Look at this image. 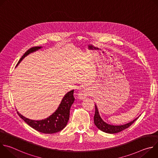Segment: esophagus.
Returning <instances> with one entry per match:
<instances>
[{
	"instance_id": "esophagus-1",
	"label": "esophagus",
	"mask_w": 158,
	"mask_h": 158,
	"mask_svg": "<svg viewBox=\"0 0 158 158\" xmlns=\"http://www.w3.org/2000/svg\"><path fill=\"white\" fill-rule=\"evenodd\" d=\"M90 94H91V92H90L89 89H85L84 90H82V91H81V92L79 93V99L80 100H83L87 96H89Z\"/></svg>"
}]
</instances>
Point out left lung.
I'll return each mask as SVG.
<instances>
[{"label": "left lung", "mask_w": 158, "mask_h": 158, "mask_svg": "<svg viewBox=\"0 0 158 158\" xmlns=\"http://www.w3.org/2000/svg\"><path fill=\"white\" fill-rule=\"evenodd\" d=\"M95 114H94V124L97 126V127L100 129L101 131L106 132V133H109V134H115V133H118L119 132L126 129H127V127H129L130 126L132 125V124L134 123V121H136L138 118H137L135 119H134L133 121H131L129 123H127L126 124L124 125H121V126H114V125H111V124H109L106 123H105L102 118H101L99 114V111L98 109V107L96 106V105L95 104Z\"/></svg>", "instance_id": "8db88e82"}]
</instances>
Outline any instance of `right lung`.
Listing matches in <instances>:
<instances>
[{"mask_svg": "<svg viewBox=\"0 0 158 158\" xmlns=\"http://www.w3.org/2000/svg\"><path fill=\"white\" fill-rule=\"evenodd\" d=\"M42 47H35L27 50L22 56L17 65L22 61L26 56L29 54L37 51ZM16 65V66H17ZM74 90L67 93L59 106L57 109L49 118L40 121L31 120L20 114L17 112L18 115L23 119L29 126L36 131L44 134H53L62 131L67 125L69 119L70 109L74 101L73 96Z\"/></svg>", "mask_w": 158, "mask_h": 158, "instance_id": "add662e5", "label": "right lung"}]
</instances>
